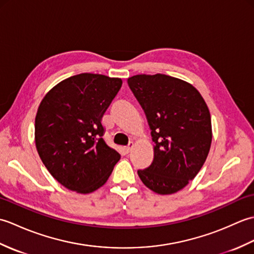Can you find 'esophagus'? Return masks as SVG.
Segmentation results:
<instances>
[{"instance_id": "34e87169", "label": "esophagus", "mask_w": 254, "mask_h": 254, "mask_svg": "<svg viewBox=\"0 0 254 254\" xmlns=\"http://www.w3.org/2000/svg\"><path fill=\"white\" fill-rule=\"evenodd\" d=\"M133 147H134V144H133V143H130V144H128V145H127V146L126 147V153H127V154H128V153H130V152H131V150L133 149Z\"/></svg>"}]
</instances>
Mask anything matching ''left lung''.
<instances>
[{
  "mask_svg": "<svg viewBox=\"0 0 254 254\" xmlns=\"http://www.w3.org/2000/svg\"><path fill=\"white\" fill-rule=\"evenodd\" d=\"M127 84L146 115L154 145L139 179L161 195L185 188L201 170L212 144V121L198 90L165 74L134 75Z\"/></svg>",
  "mask_w": 254,
  "mask_h": 254,
  "instance_id": "1",
  "label": "left lung"
}]
</instances>
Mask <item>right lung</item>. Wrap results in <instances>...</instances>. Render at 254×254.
Returning a JSON list of instances; mask_svg holds the SVG:
<instances>
[{"label": "right lung", "mask_w": 254, "mask_h": 254, "mask_svg": "<svg viewBox=\"0 0 254 254\" xmlns=\"http://www.w3.org/2000/svg\"><path fill=\"white\" fill-rule=\"evenodd\" d=\"M121 86V78L82 73L57 84L41 100L35 120L37 152L68 190L96 191L120 159L102 138L101 119Z\"/></svg>", "instance_id": "1"}]
</instances>
